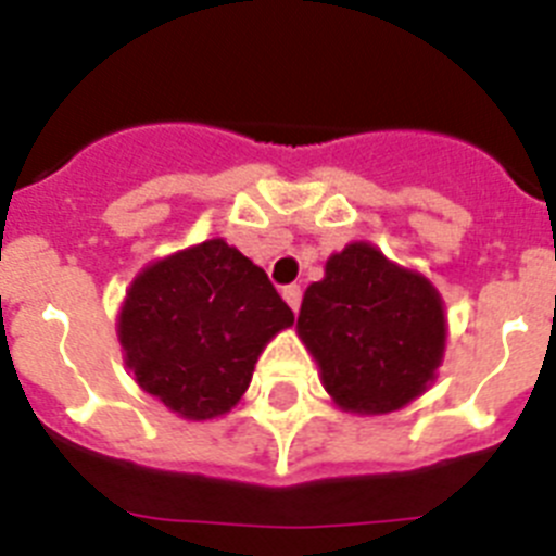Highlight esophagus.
I'll use <instances>...</instances> for the list:
<instances>
[{"mask_svg":"<svg viewBox=\"0 0 556 556\" xmlns=\"http://www.w3.org/2000/svg\"><path fill=\"white\" fill-rule=\"evenodd\" d=\"M283 301L289 303V308H292V312H298V308H301V298H303V292H301V287H298V283H292V287H283Z\"/></svg>","mask_w":556,"mask_h":556,"instance_id":"esophagus-1","label":"esophagus"}]
</instances>
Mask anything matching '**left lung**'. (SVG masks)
<instances>
[{"mask_svg": "<svg viewBox=\"0 0 556 556\" xmlns=\"http://www.w3.org/2000/svg\"><path fill=\"white\" fill-rule=\"evenodd\" d=\"M298 337L339 409L390 415L434 384L448 320L434 283L376 244L351 242L306 289Z\"/></svg>", "mask_w": 556, "mask_h": 556, "instance_id": "obj_1", "label": "left lung"}]
</instances>
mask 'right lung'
Segmentation results:
<instances>
[{
    "instance_id": "1",
    "label": "right lung",
    "mask_w": 556,
    "mask_h": 556,
    "mask_svg": "<svg viewBox=\"0 0 556 556\" xmlns=\"http://www.w3.org/2000/svg\"><path fill=\"white\" fill-rule=\"evenodd\" d=\"M294 323L267 273L225 239L147 264L116 317L125 365L184 420L228 415L269 339Z\"/></svg>"
}]
</instances>
